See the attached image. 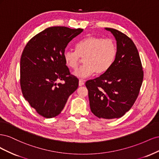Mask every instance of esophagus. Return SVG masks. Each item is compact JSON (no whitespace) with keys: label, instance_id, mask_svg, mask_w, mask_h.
<instances>
[{"label":"esophagus","instance_id":"esophagus-1","mask_svg":"<svg viewBox=\"0 0 159 159\" xmlns=\"http://www.w3.org/2000/svg\"><path fill=\"white\" fill-rule=\"evenodd\" d=\"M84 85V81L81 80H80L79 81V86H82Z\"/></svg>","mask_w":159,"mask_h":159}]
</instances>
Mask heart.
I'll return each instance as SVG.
<instances>
[{"label":"heart","instance_id":"heart-1","mask_svg":"<svg viewBox=\"0 0 159 159\" xmlns=\"http://www.w3.org/2000/svg\"><path fill=\"white\" fill-rule=\"evenodd\" d=\"M117 55V47L110 39L89 36L76 45V51L66 50L63 57L66 66L75 69L81 58L84 64L74 72V75L79 78H85L95 74L105 73L112 66Z\"/></svg>","mask_w":159,"mask_h":159}]
</instances>
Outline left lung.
<instances>
[{"label": "left lung", "mask_w": 159, "mask_h": 159, "mask_svg": "<svg viewBox=\"0 0 159 159\" xmlns=\"http://www.w3.org/2000/svg\"><path fill=\"white\" fill-rule=\"evenodd\" d=\"M116 40L117 55L111 68L98 78L86 81L91 112L99 118H119L132 107L143 83L138 50L131 38L105 28Z\"/></svg>", "instance_id": "1"}]
</instances>
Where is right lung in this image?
<instances>
[{
    "label": "right lung",
    "instance_id": "1",
    "mask_svg": "<svg viewBox=\"0 0 159 159\" xmlns=\"http://www.w3.org/2000/svg\"><path fill=\"white\" fill-rule=\"evenodd\" d=\"M65 26L46 28L27 43L20 58V87L24 98L46 118L58 115L69 96L78 88L63 54L68 43L83 32ZM65 83H57L59 80Z\"/></svg>",
    "mask_w": 159,
    "mask_h": 159
}]
</instances>
